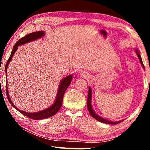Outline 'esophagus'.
I'll return each instance as SVG.
<instances>
[{
	"mask_svg": "<svg viewBox=\"0 0 150 150\" xmlns=\"http://www.w3.org/2000/svg\"><path fill=\"white\" fill-rule=\"evenodd\" d=\"M80 74H81V75H83L84 77H87V73H85V71H82L80 72Z\"/></svg>",
	"mask_w": 150,
	"mask_h": 150,
	"instance_id": "obj_1",
	"label": "esophagus"
}]
</instances>
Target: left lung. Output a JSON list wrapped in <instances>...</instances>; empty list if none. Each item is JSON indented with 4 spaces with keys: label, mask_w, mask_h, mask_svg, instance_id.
I'll return each instance as SVG.
<instances>
[{
    "label": "left lung",
    "mask_w": 150,
    "mask_h": 150,
    "mask_svg": "<svg viewBox=\"0 0 150 150\" xmlns=\"http://www.w3.org/2000/svg\"><path fill=\"white\" fill-rule=\"evenodd\" d=\"M135 51H136V53L137 55H138V57L139 58V62H140L141 64L142 65V67H143L144 69H145V67H144V65L143 64V62H142L141 55H140V54H139V50L136 48ZM91 98H92V91H91V87H88V98H87V108H88V112H89L90 115L92 116L94 118H95L96 120L99 121V122H100L105 123V124H118V123L121 122H122L124 120H122L120 121H118V122H112V121L106 120V119L104 118L100 117V116H98L97 114H96L95 112L93 110V107H92V105H91Z\"/></svg>",
    "instance_id": "1"
}]
</instances>
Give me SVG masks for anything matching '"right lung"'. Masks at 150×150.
<instances>
[{
	"label": "right lung",
	"mask_w": 150,
	"mask_h": 150,
	"mask_svg": "<svg viewBox=\"0 0 150 150\" xmlns=\"http://www.w3.org/2000/svg\"><path fill=\"white\" fill-rule=\"evenodd\" d=\"M44 35H45L44 31H38V32H32V33H30L29 34H27L26 35H25L24 37L22 38L21 39H20L15 44V45L13 47V50H12L11 52V56L9 57L8 61H7L6 67H5V72H6V77H7V67H8L10 62H11V60L12 59V58L13 57L15 52H16V51L18 50V47L19 45H24L25 44H26V43L34 41V40H35L37 39L41 38H42L43 36H44ZM72 77H73L72 75H69L67 76V77H65L63 79H62V81H61L59 83V87H58L56 98H55L54 103L50 107L47 108L46 109H44V110L36 112H27L21 110L18 108L16 106L12 103L11 99V98H10V96L8 94V87H7L6 86L7 98H8L10 104H11V105L13 106L14 108H16L17 110H18L20 112V113H22V115L27 116V117L32 118L33 120H42V119L49 118L55 115V114L59 110L61 106L62 105L63 95H64V93L65 92L66 89L68 88L71 82Z\"/></svg>",
	"instance_id": "obj_1"
}]
</instances>
